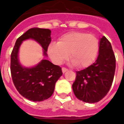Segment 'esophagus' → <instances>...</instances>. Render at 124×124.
Returning <instances> with one entry per match:
<instances>
[{
  "instance_id": "esophagus-1",
  "label": "esophagus",
  "mask_w": 124,
  "mask_h": 124,
  "mask_svg": "<svg viewBox=\"0 0 124 124\" xmlns=\"http://www.w3.org/2000/svg\"><path fill=\"white\" fill-rule=\"evenodd\" d=\"M62 72L64 73V72H66V71H67L68 69H67V68H64V67H62Z\"/></svg>"
}]
</instances>
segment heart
Listing matches in <instances>:
<instances>
[{
    "mask_svg": "<svg viewBox=\"0 0 124 124\" xmlns=\"http://www.w3.org/2000/svg\"><path fill=\"white\" fill-rule=\"evenodd\" d=\"M99 50L96 36L83 32H71L62 36L58 43H51L48 53L52 61L60 64L68 59L78 68L88 66L93 62Z\"/></svg>",
    "mask_w": 124,
    "mask_h": 124,
    "instance_id": "b5f03b06",
    "label": "heart"
}]
</instances>
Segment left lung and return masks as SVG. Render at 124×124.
<instances>
[{"instance_id":"8db88e82","label":"left lung","mask_w":124,"mask_h":124,"mask_svg":"<svg viewBox=\"0 0 124 124\" xmlns=\"http://www.w3.org/2000/svg\"><path fill=\"white\" fill-rule=\"evenodd\" d=\"M116 70V57L109 40L103 36L100 41L96 61L80 71H76L72 84L76 98L87 103H96L106 96L112 86Z\"/></svg>"}]
</instances>
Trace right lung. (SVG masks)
<instances>
[{
	"label": "right lung",
	"instance_id": "add662e5",
	"mask_svg": "<svg viewBox=\"0 0 124 124\" xmlns=\"http://www.w3.org/2000/svg\"><path fill=\"white\" fill-rule=\"evenodd\" d=\"M50 34L49 29H29L16 40L10 55V72L14 85L23 97L31 101H44L52 95L55 84L62 75V68L48 60H42L31 68L23 67L18 62V49L23 40L31 38L40 44L46 56L51 42Z\"/></svg>",
	"mask_w": 124,
	"mask_h": 124
}]
</instances>
